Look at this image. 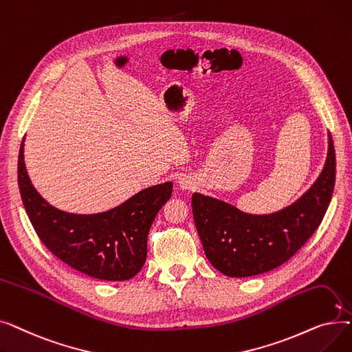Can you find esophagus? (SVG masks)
Segmentation results:
<instances>
[{"mask_svg":"<svg viewBox=\"0 0 352 352\" xmlns=\"http://www.w3.org/2000/svg\"><path fill=\"white\" fill-rule=\"evenodd\" d=\"M178 186L182 188V190H190L192 187V181L188 178V177H182L179 178L178 181Z\"/></svg>","mask_w":352,"mask_h":352,"instance_id":"esophagus-1","label":"esophagus"}]
</instances>
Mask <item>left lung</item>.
<instances>
[{
    "label": "left lung",
    "instance_id": "obj_1",
    "mask_svg": "<svg viewBox=\"0 0 352 352\" xmlns=\"http://www.w3.org/2000/svg\"><path fill=\"white\" fill-rule=\"evenodd\" d=\"M336 186V150L328 135L324 170L289 207L251 215L211 197L192 195L194 223L210 263L235 278L258 275L287 263L320 227Z\"/></svg>",
    "mask_w": 352,
    "mask_h": 352
}]
</instances>
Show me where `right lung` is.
Instances as JSON below:
<instances>
[{
    "mask_svg": "<svg viewBox=\"0 0 352 352\" xmlns=\"http://www.w3.org/2000/svg\"><path fill=\"white\" fill-rule=\"evenodd\" d=\"M18 187L41 243L67 265L104 281H125L140 272L153 221L173 194V182H165L140 191L107 212L61 211L32 187L24 162V140L18 155Z\"/></svg>",
    "mask_w": 352,
    "mask_h": 352,
    "instance_id": "obj_1",
    "label": "right lung"
}]
</instances>
